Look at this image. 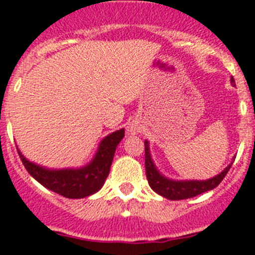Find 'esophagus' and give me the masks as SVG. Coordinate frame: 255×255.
Listing matches in <instances>:
<instances>
[{"mask_svg": "<svg viewBox=\"0 0 255 255\" xmlns=\"http://www.w3.org/2000/svg\"><path fill=\"white\" fill-rule=\"evenodd\" d=\"M127 130H128V133H130V134H134V133L137 132V128H135L134 126H129Z\"/></svg>", "mask_w": 255, "mask_h": 255, "instance_id": "esophagus-1", "label": "esophagus"}]
</instances>
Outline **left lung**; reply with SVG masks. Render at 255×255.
I'll list each match as a JSON object with an SVG mask.
<instances>
[{"mask_svg": "<svg viewBox=\"0 0 255 255\" xmlns=\"http://www.w3.org/2000/svg\"><path fill=\"white\" fill-rule=\"evenodd\" d=\"M232 84L234 85V78L230 79ZM144 165H146V176L148 180V184L154 192H157L161 196L166 197L168 200H184L190 197L197 196L203 192L213 190L223 181V178L227 176L228 171L232 167V163L224 168L223 172L216 175L215 177L204 180V181H197V180H190V181H175L170 178L165 177L160 173L152 161L151 153H149V143L148 141H144Z\"/></svg>", "mask_w": 255, "mask_h": 255, "instance_id": "left-lung-1", "label": "left lung"}]
</instances>
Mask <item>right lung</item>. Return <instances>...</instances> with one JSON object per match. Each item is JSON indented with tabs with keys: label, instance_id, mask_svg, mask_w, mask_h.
<instances>
[{
	"label": "right lung",
	"instance_id": "right-lung-1",
	"mask_svg": "<svg viewBox=\"0 0 255 255\" xmlns=\"http://www.w3.org/2000/svg\"><path fill=\"white\" fill-rule=\"evenodd\" d=\"M123 137V128L104 137L92 162L82 168L50 170L30 162L18 148L17 152L27 172L42 186L68 199H83L102 189L109 175L114 152Z\"/></svg>",
	"mask_w": 255,
	"mask_h": 255
}]
</instances>
